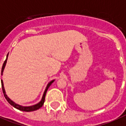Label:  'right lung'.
<instances>
[{"label": "right lung", "instance_id": "1", "mask_svg": "<svg viewBox=\"0 0 126 126\" xmlns=\"http://www.w3.org/2000/svg\"><path fill=\"white\" fill-rule=\"evenodd\" d=\"M8 53L6 56V59L5 60V61L3 63L2 67V71H1V75H3V72H4V70L5 66L6 65V62H7V59H8ZM55 81V80H52L49 82L48 84H47V86L46 87V89L44 90V92L43 93V95H42V99L40 101V102H38V103L35 104V105H33L31 106H22L19 105L17 103H16L14 101H13L12 100L10 99V98L8 97V95L6 94V91H5L4 87V84H3V80H1V84H2V92L3 94H4V95L6 99L7 100V101L11 105L13 106L14 107L17 109L19 110H21V111H25V112H31V111H34V110H36L39 109L40 107H42V105H44V101H45V96L46 94V92H47V90H48V88L51 84Z\"/></svg>", "mask_w": 126, "mask_h": 126}]
</instances>
